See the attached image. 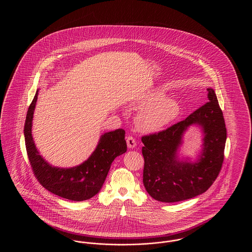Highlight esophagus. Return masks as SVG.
Returning a JSON list of instances; mask_svg holds the SVG:
<instances>
[{
	"label": "esophagus",
	"mask_w": 252,
	"mask_h": 252,
	"mask_svg": "<svg viewBox=\"0 0 252 252\" xmlns=\"http://www.w3.org/2000/svg\"><path fill=\"white\" fill-rule=\"evenodd\" d=\"M126 144H127V147L128 148H134L135 146H136V142H135V140H134V138L131 137V136H129V137H127L126 138Z\"/></svg>",
	"instance_id": "obj_1"
}]
</instances>
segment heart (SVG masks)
I'll list each match as a JSON object with an SVG mask.
<instances>
[{
    "instance_id": "obj_1",
    "label": "heart",
    "mask_w": 252,
    "mask_h": 252,
    "mask_svg": "<svg viewBox=\"0 0 252 252\" xmlns=\"http://www.w3.org/2000/svg\"><path fill=\"white\" fill-rule=\"evenodd\" d=\"M164 93L155 89L145 93L133 102L140 109L135 116V125L143 133H153L165 128L176 120L180 114L179 104Z\"/></svg>"
}]
</instances>
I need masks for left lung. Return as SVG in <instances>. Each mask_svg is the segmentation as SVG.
<instances>
[{"instance_id":"left-lung-1","label":"left lung","mask_w":252,"mask_h":252,"mask_svg":"<svg viewBox=\"0 0 252 252\" xmlns=\"http://www.w3.org/2000/svg\"><path fill=\"white\" fill-rule=\"evenodd\" d=\"M208 102L185 120L166 130L144 136V188L158 201L173 203L206 192L216 180L224 159L227 129L216 93L208 88ZM197 126L203 144L194 158L179 154L185 133Z\"/></svg>"}]
</instances>
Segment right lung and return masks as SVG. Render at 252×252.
Segmentation results:
<instances>
[{"mask_svg": "<svg viewBox=\"0 0 252 252\" xmlns=\"http://www.w3.org/2000/svg\"><path fill=\"white\" fill-rule=\"evenodd\" d=\"M38 91L37 89L28 108L24 125L25 146L34 174L40 184L54 194L72 201L90 199L100 192L115 158L126 153V132L124 129H116L102 134L94 151L76 166H54L39 155L32 135Z\"/></svg>", "mask_w": 252, "mask_h": 252, "instance_id": "obj_1", "label": "right lung"}]
</instances>
